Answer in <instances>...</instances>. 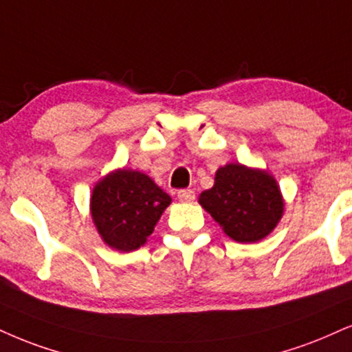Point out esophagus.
Here are the masks:
<instances>
[{"instance_id": "34e87169", "label": "esophagus", "mask_w": 352, "mask_h": 352, "mask_svg": "<svg viewBox=\"0 0 352 352\" xmlns=\"http://www.w3.org/2000/svg\"><path fill=\"white\" fill-rule=\"evenodd\" d=\"M177 199L183 202H192L196 199V192L192 189H181L177 190Z\"/></svg>"}]
</instances>
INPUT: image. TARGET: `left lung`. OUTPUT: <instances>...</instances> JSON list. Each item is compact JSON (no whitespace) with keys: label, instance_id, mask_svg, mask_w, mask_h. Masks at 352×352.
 <instances>
[{"label":"left lung","instance_id":"8db88e82","mask_svg":"<svg viewBox=\"0 0 352 352\" xmlns=\"http://www.w3.org/2000/svg\"><path fill=\"white\" fill-rule=\"evenodd\" d=\"M199 202L238 243L263 240L280 220L284 202L274 177L238 163L220 168Z\"/></svg>","mask_w":352,"mask_h":352}]
</instances>
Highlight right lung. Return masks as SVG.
Instances as JSON below:
<instances>
[{"label": "right lung", "instance_id": "add662e5", "mask_svg": "<svg viewBox=\"0 0 352 352\" xmlns=\"http://www.w3.org/2000/svg\"><path fill=\"white\" fill-rule=\"evenodd\" d=\"M171 197L148 176L130 169L107 175L91 196V215L112 248L133 251L151 235Z\"/></svg>", "mask_w": 352, "mask_h": 352}]
</instances>
